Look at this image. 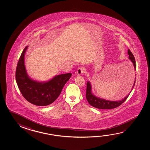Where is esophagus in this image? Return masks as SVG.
<instances>
[{
	"mask_svg": "<svg viewBox=\"0 0 150 150\" xmlns=\"http://www.w3.org/2000/svg\"><path fill=\"white\" fill-rule=\"evenodd\" d=\"M85 72V69L83 67H79V69H77V74H78L79 75H81L82 74H83Z\"/></svg>",
	"mask_w": 150,
	"mask_h": 150,
	"instance_id": "obj_1",
	"label": "esophagus"
}]
</instances>
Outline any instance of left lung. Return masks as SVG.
I'll list each match as a JSON object with an SVG mask.
<instances>
[{
  "instance_id": "obj_1",
  "label": "left lung",
  "mask_w": 150,
  "mask_h": 150,
  "mask_svg": "<svg viewBox=\"0 0 150 150\" xmlns=\"http://www.w3.org/2000/svg\"><path fill=\"white\" fill-rule=\"evenodd\" d=\"M128 54L129 55V59L132 62L133 66H134V70H136L135 67V58L133 56L132 52L130 51V50H128ZM132 69L133 70V69ZM135 83V79L132 88L130 91V93H128V95L125 97V98L119 101H109L105 100L103 99L97 97L96 96L93 95L91 93V86L89 81L87 83V88H86V97L87 100L88 101L89 103L91 106L93 107L101 109H113L117 108L118 106H120L122 103H123L126 99L128 98V97L130 95V93L132 91L133 88L134 86Z\"/></svg>"
}]
</instances>
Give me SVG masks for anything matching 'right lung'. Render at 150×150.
Instances as JSON below:
<instances>
[{
    "instance_id": "obj_1",
    "label": "right lung",
    "mask_w": 150,
    "mask_h": 150,
    "mask_svg": "<svg viewBox=\"0 0 150 150\" xmlns=\"http://www.w3.org/2000/svg\"><path fill=\"white\" fill-rule=\"evenodd\" d=\"M25 47L18 62L16 79L22 96L28 101L38 106H45L53 103L59 96L65 84L71 77V73L55 76L47 82H39L30 79L25 65Z\"/></svg>"
}]
</instances>
